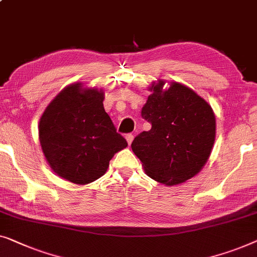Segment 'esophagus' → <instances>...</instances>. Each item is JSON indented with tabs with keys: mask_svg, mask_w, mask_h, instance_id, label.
<instances>
[{
	"mask_svg": "<svg viewBox=\"0 0 257 257\" xmlns=\"http://www.w3.org/2000/svg\"><path fill=\"white\" fill-rule=\"evenodd\" d=\"M125 138H126V141H127V144L131 145V143L133 141V135H132V133H127V135L125 136Z\"/></svg>",
	"mask_w": 257,
	"mask_h": 257,
	"instance_id": "34e87169",
	"label": "esophagus"
}]
</instances>
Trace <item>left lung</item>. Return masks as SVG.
I'll list each match as a JSON object with an SVG mask.
<instances>
[{"label": "left lung", "mask_w": 257, "mask_h": 257, "mask_svg": "<svg viewBox=\"0 0 257 257\" xmlns=\"http://www.w3.org/2000/svg\"><path fill=\"white\" fill-rule=\"evenodd\" d=\"M163 81L152 85V94L141 110L151 122L150 131L138 135L132 151L148 176L175 185L199 173L211 154L215 117L204 99L180 83L162 90Z\"/></svg>", "instance_id": "left-lung-1"}]
</instances>
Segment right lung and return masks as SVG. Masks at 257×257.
I'll use <instances>...</instances> for the list:
<instances>
[{"label":"right lung","mask_w":257,"mask_h":257,"mask_svg":"<svg viewBox=\"0 0 257 257\" xmlns=\"http://www.w3.org/2000/svg\"><path fill=\"white\" fill-rule=\"evenodd\" d=\"M104 94L65 88L44 111L39 140L51 168L65 180L87 184L106 172L110 160L127 146L103 106Z\"/></svg>","instance_id":"right-lung-1"}]
</instances>
